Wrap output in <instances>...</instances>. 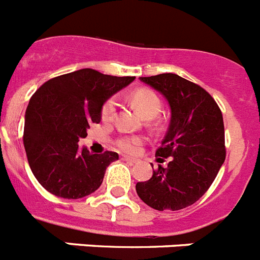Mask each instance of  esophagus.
Masks as SVG:
<instances>
[{
	"label": "esophagus",
	"instance_id": "34e87169",
	"mask_svg": "<svg viewBox=\"0 0 260 260\" xmlns=\"http://www.w3.org/2000/svg\"><path fill=\"white\" fill-rule=\"evenodd\" d=\"M122 159H123V160H126V161H128V163H132V164L137 163V159H134V157H128V156H123V157H122Z\"/></svg>",
	"mask_w": 260,
	"mask_h": 260
}]
</instances>
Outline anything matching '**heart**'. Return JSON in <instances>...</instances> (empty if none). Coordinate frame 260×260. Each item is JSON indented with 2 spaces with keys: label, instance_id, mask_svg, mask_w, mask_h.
Listing matches in <instances>:
<instances>
[{
  "label": "heart",
  "instance_id": "b5f03b06",
  "mask_svg": "<svg viewBox=\"0 0 260 260\" xmlns=\"http://www.w3.org/2000/svg\"><path fill=\"white\" fill-rule=\"evenodd\" d=\"M130 101L134 108L141 113L146 119H151L159 114L161 109V101L155 92L148 88H139L130 94ZM117 114V101L114 99H109L101 108V119L105 123L112 122ZM115 146L119 151L125 154H134L139 146L142 145V139L139 137H119L115 139Z\"/></svg>",
  "mask_w": 260,
  "mask_h": 260
}]
</instances>
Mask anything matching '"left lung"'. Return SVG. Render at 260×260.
<instances>
[{"instance_id": "left-lung-1", "label": "left lung", "mask_w": 260, "mask_h": 260, "mask_svg": "<svg viewBox=\"0 0 260 260\" xmlns=\"http://www.w3.org/2000/svg\"><path fill=\"white\" fill-rule=\"evenodd\" d=\"M160 92L171 108L167 134L156 150L159 166L147 181L135 185L143 203L156 210H180L209 189L225 161V128L221 109L209 93L175 73L141 77Z\"/></svg>"}]
</instances>
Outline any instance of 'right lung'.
I'll return each mask as SVG.
<instances>
[{
	"mask_svg": "<svg viewBox=\"0 0 260 260\" xmlns=\"http://www.w3.org/2000/svg\"><path fill=\"white\" fill-rule=\"evenodd\" d=\"M134 79L84 68L48 80L32 94L24 115L23 145L28 166L44 189L73 200L99 189L118 154H90L77 142L88 135L90 123L101 121L106 100Z\"/></svg>",
	"mask_w": 260,
	"mask_h": 260,
	"instance_id": "add662e5",
	"label": "right lung"
}]
</instances>
